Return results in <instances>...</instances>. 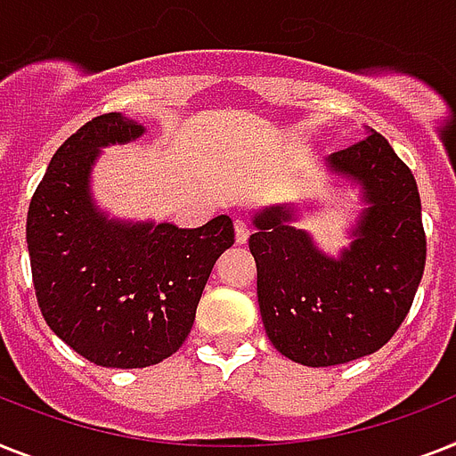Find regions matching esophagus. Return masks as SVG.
Returning <instances> with one entry per match:
<instances>
[{
    "label": "esophagus",
    "mask_w": 456,
    "mask_h": 456,
    "mask_svg": "<svg viewBox=\"0 0 456 456\" xmlns=\"http://www.w3.org/2000/svg\"><path fill=\"white\" fill-rule=\"evenodd\" d=\"M234 236H236V243H246L248 236H250V229H248V224L243 220H236L234 222Z\"/></svg>",
    "instance_id": "34e87169"
}]
</instances>
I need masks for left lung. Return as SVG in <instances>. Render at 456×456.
<instances>
[{"instance_id": "1", "label": "left lung", "mask_w": 456, "mask_h": 456, "mask_svg": "<svg viewBox=\"0 0 456 456\" xmlns=\"http://www.w3.org/2000/svg\"><path fill=\"white\" fill-rule=\"evenodd\" d=\"M365 133L325 159V170L358 187L362 203L339 253L323 250L295 224L302 217L297 203H272L250 216L248 246L266 337L309 368L382 349L408 316L424 273L427 236L414 175L379 133Z\"/></svg>"}]
</instances>
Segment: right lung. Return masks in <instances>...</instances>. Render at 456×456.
Returning <instances> with one entry per match:
<instances>
[{
    "mask_svg": "<svg viewBox=\"0 0 456 456\" xmlns=\"http://www.w3.org/2000/svg\"><path fill=\"white\" fill-rule=\"evenodd\" d=\"M121 112L95 117L58 147L28 210V253L48 328L102 368H147L190 335L213 265L234 243L229 216L203 227L110 217L94 199L105 147L142 138Z\"/></svg>",
    "mask_w": 456,
    "mask_h": 456,
    "instance_id": "1",
    "label": "right lung"
}]
</instances>
